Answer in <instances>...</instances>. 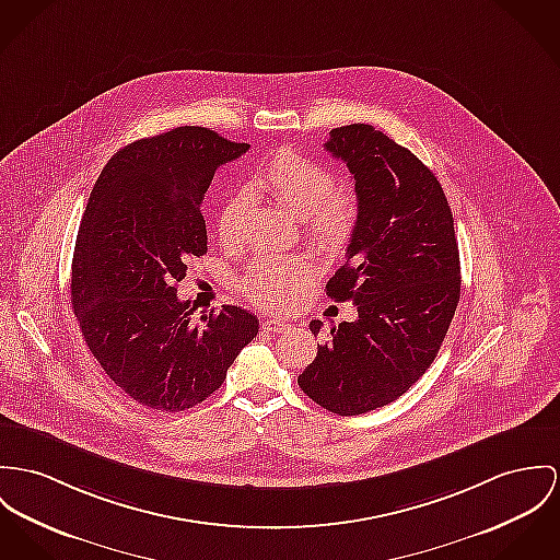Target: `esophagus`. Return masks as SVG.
Masks as SVG:
<instances>
[{
    "mask_svg": "<svg viewBox=\"0 0 560 560\" xmlns=\"http://www.w3.org/2000/svg\"><path fill=\"white\" fill-rule=\"evenodd\" d=\"M261 328L266 332H285V330L292 328V324H288L285 319H279V317H270V319L261 322Z\"/></svg>",
    "mask_w": 560,
    "mask_h": 560,
    "instance_id": "obj_1",
    "label": "esophagus"
}]
</instances>
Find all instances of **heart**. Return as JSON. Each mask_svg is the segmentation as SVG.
Masks as SVG:
<instances>
[{
    "label": "heart",
    "mask_w": 560,
    "mask_h": 560,
    "mask_svg": "<svg viewBox=\"0 0 560 560\" xmlns=\"http://www.w3.org/2000/svg\"><path fill=\"white\" fill-rule=\"evenodd\" d=\"M335 176L328 166L279 149L256 173V187L285 207L290 213L304 217V230L311 243L324 254H343L353 238L358 223V198L345 185H332ZM249 196L232 194L217 213V236L228 249L245 238V215ZM313 277V266L301 258L258 259L241 279L243 294L259 306L283 308L301 294Z\"/></svg>",
    "instance_id": "1"
}]
</instances>
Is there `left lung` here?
<instances>
[{
	"label": "left lung",
	"mask_w": 560,
	"mask_h": 560,
	"mask_svg": "<svg viewBox=\"0 0 560 560\" xmlns=\"http://www.w3.org/2000/svg\"><path fill=\"white\" fill-rule=\"evenodd\" d=\"M324 149L347 164L358 198L347 261L326 294L353 302L358 319L330 328L299 386L332 413L360 416L431 366L460 299V258L447 198L409 149L366 124L332 129ZM308 328L317 337L322 322Z\"/></svg>",
	"instance_id": "left-lung-1"
}]
</instances>
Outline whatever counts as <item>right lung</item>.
Wrapping results in <instances>:
<instances>
[{
    "mask_svg": "<svg viewBox=\"0 0 560 560\" xmlns=\"http://www.w3.org/2000/svg\"><path fill=\"white\" fill-rule=\"evenodd\" d=\"M247 142L174 128L117 151L97 176L77 236L70 299L91 355L129 398L185 411L223 384L258 335L241 306L191 324L176 283L207 254L202 200L221 164Z\"/></svg>",
    "mask_w": 560,
    "mask_h": 560,
    "instance_id": "1",
    "label": "right lung"
}]
</instances>
